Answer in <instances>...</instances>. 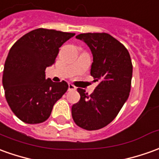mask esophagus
<instances>
[{
	"label": "esophagus",
	"mask_w": 159,
	"mask_h": 159,
	"mask_svg": "<svg viewBox=\"0 0 159 159\" xmlns=\"http://www.w3.org/2000/svg\"><path fill=\"white\" fill-rule=\"evenodd\" d=\"M68 90L69 91H73V90H76V87L73 86V84L69 83L68 84Z\"/></svg>",
	"instance_id": "34e87169"
}]
</instances>
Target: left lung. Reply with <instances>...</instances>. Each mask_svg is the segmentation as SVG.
Instances as JSON below:
<instances>
[{
    "label": "left lung",
    "instance_id": "1",
    "mask_svg": "<svg viewBox=\"0 0 159 159\" xmlns=\"http://www.w3.org/2000/svg\"><path fill=\"white\" fill-rule=\"evenodd\" d=\"M93 53L91 75L98 85L92 94L77 91L80 101L72 107V116L78 126L88 131L107 126L116 118L131 91L132 64L128 50L106 33H86L76 36Z\"/></svg>",
    "mask_w": 159,
    "mask_h": 159
}]
</instances>
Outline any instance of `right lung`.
<instances>
[{"mask_svg": "<svg viewBox=\"0 0 159 159\" xmlns=\"http://www.w3.org/2000/svg\"><path fill=\"white\" fill-rule=\"evenodd\" d=\"M73 33L37 28L23 35L7 54L2 84L12 111L27 124L49 118L53 105L68 89L66 81L46 80L45 70L55 62L59 48Z\"/></svg>", "mask_w": 159, "mask_h": 159, "instance_id": "obj_1", "label": "right lung"}]
</instances>
